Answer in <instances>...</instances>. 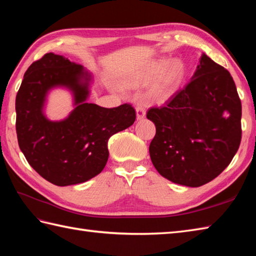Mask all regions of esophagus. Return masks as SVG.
Returning a JSON list of instances; mask_svg holds the SVG:
<instances>
[{
  "instance_id": "1",
  "label": "esophagus",
  "mask_w": 256,
  "mask_h": 256,
  "mask_svg": "<svg viewBox=\"0 0 256 256\" xmlns=\"http://www.w3.org/2000/svg\"><path fill=\"white\" fill-rule=\"evenodd\" d=\"M146 116V112H145V108L142 106H136V118L138 120H142Z\"/></svg>"
}]
</instances>
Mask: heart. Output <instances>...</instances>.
I'll use <instances>...</instances> for the list:
<instances>
[{
    "instance_id": "b5f03b06",
    "label": "heart",
    "mask_w": 256,
    "mask_h": 256,
    "mask_svg": "<svg viewBox=\"0 0 256 256\" xmlns=\"http://www.w3.org/2000/svg\"><path fill=\"white\" fill-rule=\"evenodd\" d=\"M184 64L179 60L170 62L168 59L160 58L152 62L125 78L124 84L130 88H140L148 84V99L154 103H165L176 94L184 82Z\"/></svg>"
}]
</instances>
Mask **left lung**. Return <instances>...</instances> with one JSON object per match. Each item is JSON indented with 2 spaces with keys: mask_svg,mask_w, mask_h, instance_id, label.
<instances>
[{
  "mask_svg": "<svg viewBox=\"0 0 256 256\" xmlns=\"http://www.w3.org/2000/svg\"><path fill=\"white\" fill-rule=\"evenodd\" d=\"M156 134L150 155L175 184L200 187L230 164L241 143L242 106L230 72L202 54L192 81L146 114Z\"/></svg>",
  "mask_w": 256,
  "mask_h": 256,
  "instance_id": "8db88e82",
  "label": "left lung"
}]
</instances>
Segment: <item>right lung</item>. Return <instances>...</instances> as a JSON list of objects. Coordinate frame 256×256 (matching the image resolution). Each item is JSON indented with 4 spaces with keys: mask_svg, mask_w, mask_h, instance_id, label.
<instances>
[{
    "mask_svg": "<svg viewBox=\"0 0 256 256\" xmlns=\"http://www.w3.org/2000/svg\"><path fill=\"white\" fill-rule=\"evenodd\" d=\"M91 74L81 64L48 52L26 70L16 94V133L28 164L56 186L84 182L100 174L108 140L136 118L131 104L106 108L88 103ZM64 86L73 92L75 108L62 122L44 114L48 92Z\"/></svg>",
    "mask_w": 256,
    "mask_h": 256,
    "instance_id": "right-lung-1",
    "label": "right lung"
}]
</instances>
